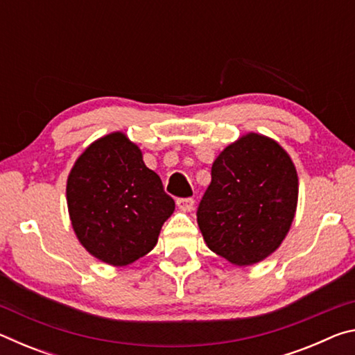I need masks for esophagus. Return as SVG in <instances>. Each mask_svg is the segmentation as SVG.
I'll use <instances>...</instances> for the list:
<instances>
[{"instance_id":"esophagus-1","label":"esophagus","mask_w":355,"mask_h":355,"mask_svg":"<svg viewBox=\"0 0 355 355\" xmlns=\"http://www.w3.org/2000/svg\"><path fill=\"white\" fill-rule=\"evenodd\" d=\"M177 207L182 211H191L192 207H194V199L192 197H180V199H177Z\"/></svg>"}]
</instances>
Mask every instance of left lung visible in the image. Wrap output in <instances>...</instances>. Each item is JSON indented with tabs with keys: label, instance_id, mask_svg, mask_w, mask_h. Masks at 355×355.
I'll return each mask as SVG.
<instances>
[{
	"label": "left lung",
	"instance_id": "8db88e82",
	"mask_svg": "<svg viewBox=\"0 0 355 355\" xmlns=\"http://www.w3.org/2000/svg\"><path fill=\"white\" fill-rule=\"evenodd\" d=\"M297 203V173L269 137L250 133L228 146L211 167L197 224L214 254L244 266L279 248Z\"/></svg>",
	"mask_w": 355,
	"mask_h": 355
}]
</instances>
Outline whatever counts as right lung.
I'll return each mask as SVG.
<instances>
[{"instance_id":"1","label":"right lung","mask_w":355,"mask_h":355,"mask_svg":"<svg viewBox=\"0 0 355 355\" xmlns=\"http://www.w3.org/2000/svg\"><path fill=\"white\" fill-rule=\"evenodd\" d=\"M67 203L81 244L114 266L148 254L175 209L161 178L122 133L95 141L78 158L67 180Z\"/></svg>"}]
</instances>
